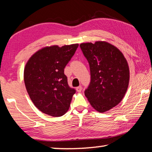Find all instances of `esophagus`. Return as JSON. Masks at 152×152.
<instances>
[{
  "instance_id": "esophagus-1",
  "label": "esophagus",
  "mask_w": 152,
  "mask_h": 152,
  "mask_svg": "<svg viewBox=\"0 0 152 152\" xmlns=\"http://www.w3.org/2000/svg\"><path fill=\"white\" fill-rule=\"evenodd\" d=\"M82 88L81 86H79L78 87H76V91H77V92H81L82 91Z\"/></svg>"
}]
</instances>
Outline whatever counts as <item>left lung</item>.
Segmentation results:
<instances>
[{
	"label": "left lung",
	"instance_id": "left-lung-1",
	"mask_svg": "<svg viewBox=\"0 0 152 152\" xmlns=\"http://www.w3.org/2000/svg\"><path fill=\"white\" fill-rule=\"evenodd\" d=\"M88 60L91 82L84 94L91 106L104 113L121 101L129 81V70L123 53L104 42L80 45Z\"/></svg>",
	"mask_w": 152,
	"mask_h": 152
}]
</instances>
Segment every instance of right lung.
Returning <instances> with one entry per match:
<instances>
[{"label": "right lung", "instance_id": "add662e5", "mask_svg": "<svg viewBox=\"0 0 152 152\" xmlns=\"http://www.w3.org/2000/svg\"><path fill=\"white\" fill-rule=\"evenodd\" d=\"M78 44L46 47L37 51L24 70L27 91L35 106L52 117L68 111L76 90L68 85L64 68L74 55Z\"/></svg>", "mask_w": 152, "mask_h": 152}]
</instances>
